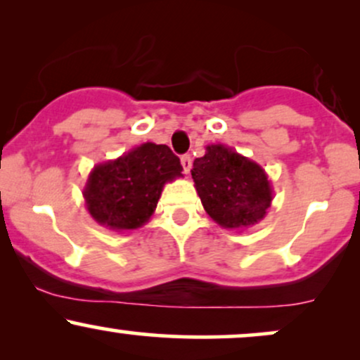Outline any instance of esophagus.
Wrapping results in <instances>:
<instances>
[{"instance_id": "esophagus-1", "label": "esophagus", "mask_w": 360, "mask_h": 360, "mask_svg": "<svg viewBox=\"0 0 360 360\" xmlns=\"http://www.w3.org/2000/svg\"><path fill=\"white\" fill-rule=\"evenodd\" d=\"M181 166H183L186 174H189V171H191V166H193V160H191V155H183L181 157Z\"/></svg>"}]
</instances>
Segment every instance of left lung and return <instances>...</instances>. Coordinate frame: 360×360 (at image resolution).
Masks as SVG:
<instances>
[{
	"instance_id": "obj_1",
	"label": "left lung",
	"mask_w": 360,
	"mask_h": 360,
	"mask_svg": "<svg viewBox=\"0 0 360 360\" xmlns=\"http://www.w3.org/2000/svg\"><path fill=\"white\" fill-rule=\"evenodd\" d=\"M191 176L206 213L223 229H247L266 217L272 201L264 169L225 146H208Z\"/></svg>"
}]
</instances>
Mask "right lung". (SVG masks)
I'll use <instances>...</instances> for the list:
<instances>
[{
  "instance_id": "add662e5",
  "label": "right lung",
  "mask_w": 360,
  "mask_h": 360,
  "mask_svg": "<svg viewBox=\"0 0 360 360\" xmlns=\"http://www.w3.org/2000/svg\"><path fill=\"white\" fill-rule=\"evenodd\" d=\"M179 157L147 142L115 160L98 164L84 188L88 212L110 230H134L148 221L167 181L181 177Z\"/></svg>"
}]
</instances>
